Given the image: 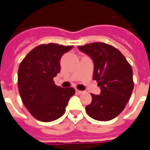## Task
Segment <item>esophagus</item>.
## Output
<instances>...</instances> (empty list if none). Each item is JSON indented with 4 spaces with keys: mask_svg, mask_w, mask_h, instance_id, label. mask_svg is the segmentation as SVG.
<instances>
[{
    "mask_svg": "<svg viewBox=\"0 0 150 150\" xmlns=\"http://www.w3.org/2000/svg\"><path fill=\"white\" fill-rule=\"evenodd\" d=\"M76 93H78V94H83V91H79V90H76Z\"/></svg>",
    "mask_w": 150,
    "mask_h": 150,
    "instance_id": "obj_1",
    "label": "esophagus"
}]
</instances>
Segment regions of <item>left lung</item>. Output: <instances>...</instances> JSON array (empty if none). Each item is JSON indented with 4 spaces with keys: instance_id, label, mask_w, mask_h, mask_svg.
I'll return each instance as SVG.
<instances>
[{
    "instance_id": "1",
    "label": "left lung",
    "mask_w": 150,
    "mask_h": 150,
    "mask_svg": "<svg viewBox=\"0 0 150 150\" xmlns=\"http://www.w3.org/2000/svg\"><path fill=\"white\" fill-rule=\"evenodd\" d=\"M94 63L93 80L98 82L100 94H91L92 101L85 108L91 118L108 121L125 108L133 90L131 66L119 50L104 42L78 46Z\"/></svg>"
}]
</instances>
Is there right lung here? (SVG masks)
<instances>
[{"label":"right lung","instance_id":"add662e5","mask_svg":"<svg viewBox=\"0 0 150 150\" xmlns=\"http://www.w3.org/2000/svg\"><path fill=\"white\" fill-rule=\"evenodd\" d=\"M73 46L55 43L40 45L31 50L18 68V88L21 100L35 119L50 122L64 114L73 88H62L53 80L60 72V60Z\"/></svg>","mask_w":150,"mask_h":150}]
</instances>
